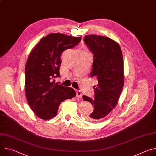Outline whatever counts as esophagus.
Returning <instances> with one entry per match:
<instances>
[{"instance_id":"esophagus-1","label":"esophagus","mask_w":156,"mask_h":156,"mask_svg":"<svg viewBox=\"0 0 156 156\" xmlns=\"http://www.w3.org/2000/svg\"><path fill=\"white\" fill-rule=\"evenodd\" d=\"M76 96L78 98H82V93L80 91H76Z\"/></svg>"}]
</instances>
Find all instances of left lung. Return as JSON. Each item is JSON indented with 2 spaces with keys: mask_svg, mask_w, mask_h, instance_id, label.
<instances>
[{
  "mask_svg": "<svg viewBox=\"0 0 156 156\" xmlns=\"http://www.w3.org/2000/svg\"><path fill=\"white\" fill-rule=\"evenodd\" d=\"M84 41L94 54L90 75L97 78L98 84L93 86L94 99L84 95L83 99L94 106L87 120L98 122L105 118L118 103L124 84L123 55L119 44L108 37L86 35Z\"/></svg>",
  "mask_w": 156,
  "mask_h": 156,
  "instance_id": "left-lung-1",
  "label": "left lung"
}]
</instances>
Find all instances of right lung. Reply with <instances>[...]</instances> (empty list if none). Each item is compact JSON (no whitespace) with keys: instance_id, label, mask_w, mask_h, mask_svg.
Returning <instances> with one entry per match:
<instances>
[{"instance_id":"obj_1","label":"right lung","mask_w":156,"mask_h":156,"mask_svg":"<svg viewBox=\"0 0 156 156\" xmlns=\"http://www.w3.org/2000/svg\"><path fill=\"white\" fill-rule=\"evenodd\" d=\"M81 39L80 37L52 33L42 37L31 50L25 66V95L30 108L39 118H54L62 102L76 96L73 88L52 80L60 76L62 53L76 46Z\"/></svg>"}]
</instances>
